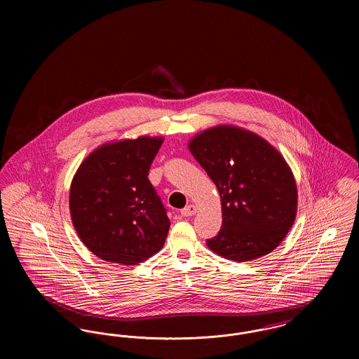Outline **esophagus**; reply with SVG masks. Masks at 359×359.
Here are the masks:
<instances>
[{
    "label": "esophagus",
    "mask_w": 359,
    "mask_h": 359,
    "mask_svg": "<svg viewBox=\"0 0 359 359\" xmlns=\"http://www.w3.org/2000/svg\"><path fill=\"white\" fill-rule=\"evenodd\" d=\"M196 210H198V208H196V205H187L186 208H183V210H182V215H183V217H192L194 214H196Z\"/></svg>",
    "instance_id": "1"
}]
</instances>
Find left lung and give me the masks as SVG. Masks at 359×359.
Instances as JSON below:
<instances>
[{"instance_id": "obj_1", "label": "left lung", "mask_w": 359, "mask_h": 359, "mask_svg": "<svg viewBox=\"0 0 359 359\" xmlns=\"http://www.w3.org/2000/svg\"><path fill=\"white\" fill-rule=\"evenodd\" d=\"M188 149L221 196L222 229L207 239L208 249L237 262L269 255L297 211L296 180L283 154L234 125L205 129L189 140Z\"/></svg>"}]
</instances>
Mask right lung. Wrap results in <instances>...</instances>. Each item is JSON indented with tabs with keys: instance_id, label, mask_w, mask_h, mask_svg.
<instances>
[{
	"instance_id": "1",
	"label": "right lung",
	"mask_w": 359,
	"mask_h": 359,
	"mask_svg": "<svg viewBox=\"0 0 359 359\" xmlns=\"http://www.w3.org/2000/svg\"><path fill=\"white\" fill-rule=\"evenodd\" d=\"M163 137L102 144L86 157L69 187V214L86 248L107 262L137 265L164 245L170 219L148 173Z\"/></svg>"
}]
</instances>
